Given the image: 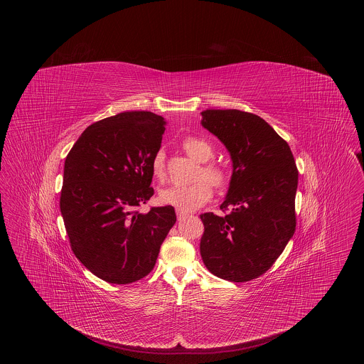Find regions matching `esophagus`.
<instances>
[{"instance_id":"esophagus-1","label":"esophagus","mask_w":364,"mask_h":364,"mask_svg":"<svg viewBox=\"0 0 364 364\" xmlns=\"http://www.w3.org/2000/svg\"><path fill=\"white\" fill-rule=\"evenodd\" d=\"M176 214H177V220H180V221L188 215L186 211H181V210H176Z\"/></svg>"}]
</instances>
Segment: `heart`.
I'll return each mask as SVG.
<instances>
[{"label":"heart","instance_id":"1","mask_svg":"<svg viewBox=\"0 0 364 364\" xmlns=\"http://www.w3.org/2000/svg\"><path fill=\"white\" fill-rule=\"evenodd\" d=\"M184 151L198 162H205L200 166L199 177H205L214 187L225 186L228 173L225 169L214 162H208L214 156V147L208 139L187 136L181 140ZM151 172L158 180L165 177V154L158 150L151 159ZM208 181H198L191 186H172L159 192V202L173 206L181 211H192L208 203L213 196V190Z\"/></svg>","mask_w":364,"mask_h":364}]
</instances>
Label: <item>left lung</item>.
<instances>
[{
	"label": "left lung",
	"mask_w": 364,
	"mask_h": 364,
	"mask_svg": "<svg viewBox=\"0 0 364 364\" xmlns=\"http://www.w3.org/2000/svg\"><path fill=\"white\" fill-rule=\"evenodd\" d=\"M202 125L220 139L232 159L223 210L200 214V255L208 272L232 282L266 273L292 239L299 172L288 143L259 116L208 109Z\"/></svg>",
	"instance_id": "obj_1"
}]
</instances>
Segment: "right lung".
Segmentation results:
<instances>
[{
  "label": "right lung",
  "mask_w": 364,
  "mask_h": 364,
  "mask_svg": "<svg viewBox=\"0 0 364 364\" xmlns=\"http://www.w3.org/2000/svg\"><path fill=\"white\" fill-rule=\"evenodd\" d=\"M165 124L151 112H122L87 127L65 158L60 208L70 248L106 282L146 277L176 223L172 206L136 210L154 195L151 159Z\"/></svg>",
  "instance_id": "1"
}]
</instances>
